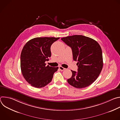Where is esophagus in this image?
<instances>
[{"mask_svg":"<svg viewBox=\"0 0 120 120\" xmlns=\"http://www.w3.org/2000/svg\"><path fill=\"white\" fill-rule=\"evenodd\" d=\"M59 69H60L61 71H64V70L65 69V68L63 67L62 66H59Z\"/></svg>","mask_w":120,"mask_h":120,"instance_id":"esophagus-1","label":"esophagus"}]
</instances>
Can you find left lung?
Returning <instances> with one entry per match:
<instances>
[{"mask_svg":"<svg viewBox=\"0 0 120 120\" xmlns=\"http://www.w3.org/2000/svg\"><path fill=\"white\" fill-rule=\"evenodd\" d=\"M72 50L73 59L77 61L78 71L71 70L68 83L77 88L86 87L98 78L103 66L101 47L94 39L82 35L61 38Z\"/></svg>","mask_w":120,"mask_h":120,"instance_id":"left-lung-1","label":"left lung"}]
</instances>
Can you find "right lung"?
I'll return each mask as SVG.
<instances>
[{"label":"right lung","instance_id":"1","mask_svg":"<svg viewBox=\"0 0 120 120\" xmlns=\"http://www.w3.org/2000/svg\"><path fill=\"white\" fill-rule=\"evenodd\" d=\"M60 38H36L24 45L20 56L21 72L25 80L36 88L45 87L52 80L58 67L46 65L51 57V46Z\"/></svg>","mask_w":120,"mask_h":120}]
</instances>
